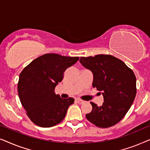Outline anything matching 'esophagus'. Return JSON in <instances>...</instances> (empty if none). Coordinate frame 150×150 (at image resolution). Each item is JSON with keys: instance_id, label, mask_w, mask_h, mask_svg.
Listing matches in <instances>:
<instances>
[{"instance_id": "esophagus-1", "label": "esophagus", "mask_w": 150, "mask_h": 150, "mask_svg": "<svg viewBox=\"0 0 150 150\" xmlns=\"http://www.w3.org/2000/svg\"><path fill=\"white\" fill-rule=\"evenodd\" d=\"M76 101H77V103H79V104H82L84 101L83 100H81V99H79V98H76Z\"/></svg>"}]
</instances>
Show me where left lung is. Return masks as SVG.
<instances>
[{
	"label": "left lung",
	"mask_w": 150,
	"mask_h": 150,
	"mask_svg": "<svg viewBox=\"0 0 150 150\" xmlns=\"http://www.w3.org/2000/svg\"><path fill=\"white\" fill-rule=\"evenodd\" d=\"M79 62L93 74L92 86L101 92V106L90 103L92 110L88 120L100 128H108L123 118L133 103L137 93L133 71L120 59L111 55L81 57Z\"/></svg>",
	"instance_id": "obj_1"
}]
</instances>
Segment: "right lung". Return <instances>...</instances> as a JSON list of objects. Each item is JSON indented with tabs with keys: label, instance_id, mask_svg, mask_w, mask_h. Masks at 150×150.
<instances>
[{
	"label": "right lung",
	"instance_id": "add662e5",
	"mask_svg": "<svg viewBox=\"0 0 150 150\" xmlns=\"http://www.w3.org/2000/svg\"><path fill=\"white\" fill-rule=\"evenodd\" d=\"M79 57L46 54L32 61L19 77L18 95L31 121L41 127H52L62 122L74 98H62L55 88L67 69Z\"/></svg>",
	"mask_w": 150,
	"mask_h": 150
}]
</instances>
